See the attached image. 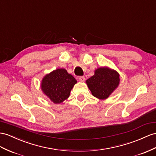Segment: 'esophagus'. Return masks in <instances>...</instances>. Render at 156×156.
I'll return each instance as SVG.
<instances>
[{"mask_svg": "<svg viewBox=\"0 0 156 156\" xmlns=\"http://www.w3.org/2000/svg\"><path fill=\"white\" fill-rule=\"evenodd\" d=\"M79 80L80 81V82H84V81H85V78L83 77V76H80V77H79Z\"/></svg>", "mask_w": 156, "mask_h": 156, "instance_id": "obj_1", "label": "esophagus"}]
</instances>
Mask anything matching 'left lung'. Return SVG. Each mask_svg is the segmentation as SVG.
I'll return each mask as SVG.
<instances>
[{
	"instance_id": "1",
	"label": "left lung",
	"mask_w": 156,
	"mask_h": 156,
	"mask_svg": "<svg viewBox=\"0 0 156 156\" xmlns=\"http://www.w3.org/2000/svg\"><path fill=\"white\" fill-rule=\"evenodd\" d=\"M119 74L108 67H100L86 80V83L94 97L105 99L119 85Z\"/></svg>"
}]
</instances>
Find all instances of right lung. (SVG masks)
<instances>
[{
    "label": "right lung",
    "mask_w": 156,
    "mask_h": 156,
    "mask_svg": "<svg viewBox=\"0 0 156 156\" xmlns=\"http://www.w3.org/2000/svg\"><path fill=\"white\" fill-rule=\"evenodd\" d=\"M76 83V80L66 70L58 69L43 77L41 87L51 101L58 104L69 98L71 90Z\"/></svg>",
    "instance_id": "1"
}]
</instances>
